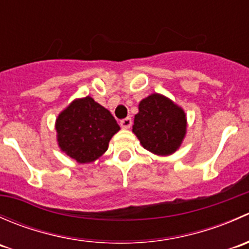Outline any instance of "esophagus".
Returning a JSON list of instances; mask_svg holds the SVG:
<instances>
[{"mask_svg":"<svg viewBox=\"0 0 249 249\" xmlns=\"http://www.w3.org/2000/svg\"><path fill=\"white\" fill-rule=\"evenodd\" d=\"M131 125H132L131 118H125V119L120 120V126H122L123 129H129Z\"/></svg>","mask_w":249,"mask_h":249,"instance_id":"34e87169","label":"esophagus"}]
</instances>
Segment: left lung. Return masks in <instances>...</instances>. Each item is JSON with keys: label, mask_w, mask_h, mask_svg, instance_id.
Listing matches in <instances>:
<instances>
[{"label": "left lung", "mask_w": 249, "mask_h": 249, "mask_svg": "<svg viewBox=\"0 0 249 249\" xmlns=\"http://www.w3.org/2000/svg\"><path fill=\"white\" fill-rule=\"evenodd\" d=\"M132 131L141 144L158 155H170L184 139L187 119L180 107L159 94H153L140 102Z\"/></svg>", "instance_id": "1"}]
</instances>
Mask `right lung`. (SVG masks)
Masks as SVG:
<instances>
[{"label":"right lung","mask_w":249,"mask_h":249,"mask_svg":"<svg viewBox=\"0 0 249 249\" xmlns=\"http://www.w3.org/2000/svg\"><path fill=\"white\" fill-rule=\"evenodd\" d=\"M57 142L72 159L87 164L101 157L120 130L108 109L90 96L76 100L56 119Z\"/></svg>","instance_id":"add662e5"}]
</instances>
